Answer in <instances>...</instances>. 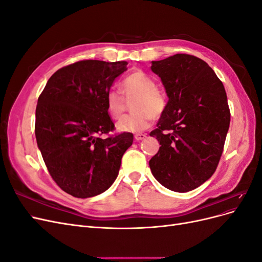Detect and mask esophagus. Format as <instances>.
I'll return each instance as SVG.
<instances>
[{
    "instance_id": "1",
    "label": "esophagus",
    "mask_w": 262,
    "mask_h": 262,
    "mask_svg": "<svg viewBox=\"0 0 262 262\" xmlns=\"http://www.w3.org/2000/svg\"><path fill=\"white\" fill-rule=\"evenodd\" d=\"M146 138V134L145 133H137L136 136H134V139H136L137 141H141Z\"/></svg>"
}]
</instances>
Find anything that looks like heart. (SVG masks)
Here are the masks:
<instances>
[{"label":"heart","mask_w":262,"mask_h":262,"mask_svg":"<svg viewBox=\"0 0 262 262\" xmlns=\"http://www.w3.org/2000/svg\"><path fill=\"white\" fill-rule=\"evenodd\" d=\"M125 98L136 96L132 102L134 113L122 117L117 123V129L121 132L139 133L146 130L152 124L153 118L161 116L166 107L163 93L155 87V82L142 71H136L126 76L121 83ZM106 110L113 119H119L125 109L124 98L116 91H109L105 98Z\"/></svg>","instance_id":"1"}]
</instances>
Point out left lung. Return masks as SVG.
Segmentation results:
<instances>
[{
	"mask_svg": "<svg viewBox=\"0 0 262 262\" xmlns=\"http://www.w3.org/2000/svg\"><path fill=\"white\" fill-rule=\"evenodd\" d=\"M168 96L157 129L149 133L160 149L149 161L155 179L169 190L188 192L215 171L231 121L223 83L207 62L177 53L152 61Z\"/></svg>",
	"mask_w": 262,
	"mask_h": 262,
	"instance_id": "1",
	"label": "left lung"
}]
</instances>
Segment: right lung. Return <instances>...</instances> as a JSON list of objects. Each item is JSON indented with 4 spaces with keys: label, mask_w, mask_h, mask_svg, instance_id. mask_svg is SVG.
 <instances>
[{
    "label": "right lung",
    "mask_w": 262,
    "mask_h": 262,
    "mask_svg": "<svg viewBox=\"0 0 262 262\" xmlns=\"http://www.w3.org/2000/svg\"><path fill=\"white\" fill-rule=\"evenodd\" d=\"M126 64L125 61L75 62L58 70L38 98V147L52 179L75 198L106 191L132 145L133 134L129 132L100 138L115 130L105 98Z\"/></svg>",
    "instance_id": "obj_1"
}]
</instances>
